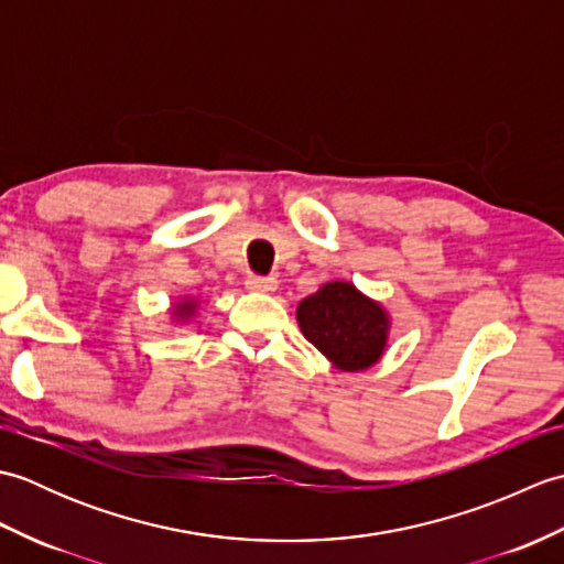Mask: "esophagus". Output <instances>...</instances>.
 Returning <instances> with one entry per match:
<instances>
[{
    "instance_id": "esophagus-1",
    "label": "esophagus",
    "mask_w": 564,
    "mask_h": 564,
    "mask_svg": "<svg viewBox=\"0 0 564 564\" xmlns=\"http://www.w3.org/2000/svg\"><path fill=\"white\" fill-rule=\"evenodd\" d=\"M245 285L249 291H259V293H271L275 291V285H279V281L273 279V275H257V273H249Z\"/></svg>"
}]
</instances>
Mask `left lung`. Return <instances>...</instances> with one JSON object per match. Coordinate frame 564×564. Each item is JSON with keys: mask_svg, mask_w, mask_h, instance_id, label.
<instances>
[{"mask_svg": "<svg viewBox=\"0 0 564 564\" xmlns=\"http://www.w3.org/2000/svg\"><path fill=\"white\" fill-rule=\"evenodd\" d=\"M297 325L305 339L341 370L373 366L388 339L382 307L358 293L351 283H327L297 305Z\"/></svg>", "mask_w": 564, "mask_h": 564, "instance_id": "8db88e82", "label": "left lung"}]
</instances>
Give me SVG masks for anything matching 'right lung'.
Masks as SVG:
<instances>
[{
  "instance_id": "1",
  "label": "right lung",
  "mask_w": 564,
  "mask_h": 564,
  "mask_svg": "<svg viewBox=\"0 0 564 564\" xmlns=\"http://www.w3.org/2000/svg\"><path fill=\"white\" fill-rule=\"evenodd\" d=\"M191 307H194V305H191V303H182V305H178V307H176V313H178V315H184V313H188V310H191Z\"/></svg>"
}]
</instances>
